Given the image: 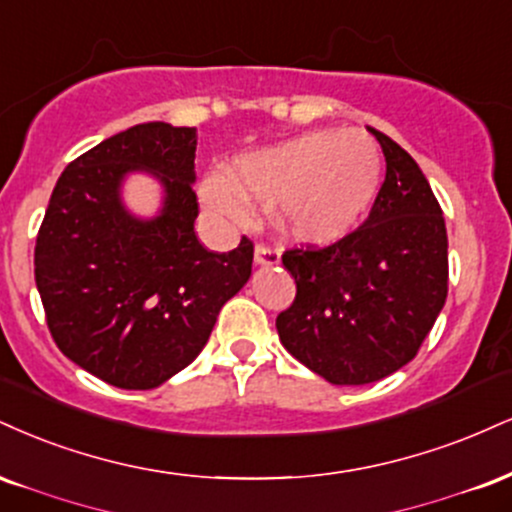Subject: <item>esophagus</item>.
I'll use <instances>...</instances> for the list:
<instances>
[{
  "label": "esophagus",
  "instance_id": "esophagus-1",
  "mask_svg": "<svg viewBox=\"0 0 512 512\" xmlns=\"http://www.w3.org/2000/svg\"><path fill=\"white\" fill-rule=\"evenodd\" d=\"M255 262L264 264V267H272V264L279 262V250H276L274 245L257 243L255 245Z\"/></svg>",
  "mask_w": 512,
  "mask_h": 512
}]
</instances>
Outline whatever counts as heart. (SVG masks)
Listing matches in <instances>:
<instances>
[{
  "label": "heart",
  "instance_id": "heart-1",
  "mask_svg": "<svg viewBox=\"0 0 512 512\" xmlns=\"http://www.w3.org/2000/svg\"><path fill=\"white\" fill-rule=\"evenodd\" d=\"M379 186L381 150L367 133L319 128L238 157L233 176L214 171L205 178L202 195L229 221H243L245 195H255L283 238L331 245L365 221Z\"/></svg>",
  "mask_w": 512,
  "mask_h": 512
}]
</instances>
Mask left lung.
<instances>
[{"mask_svg":"<svg viewBox=\"0 0 512 512\" xmlns=\"http://www.w3.org/2000/svg\"><path fill=\"white\" fill-rule=\"evenodd\" d=\"M386 157L365 224L324 248H288L295 300L276 317L283 348L331 384H372L417 355L448 295L441 205L408 152L374 131Z\"/></svg>","mask_w":512,"mask_h":512,"instance_id":"1","label":"left lung"}]
</instances>
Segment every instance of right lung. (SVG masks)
Returning <instances> with one entry per match:
<instances>
[{
  "instance_id": "right-lung-1",
  "label": "right lung",
  "mask_w": 512,
  "mask_h": 512,
  "mask_svg": "<svg viewBox=\"0 0 512 512\" xmlns=\"http://www.w3.org/2000/svg\"><path fill=\"white\" fill-rule=\"evenodd\" d=\"M195 128L152 121L116 133L59 176L35 243V283L61 353L119 389H155L205 348L219 310L252 272V240L209 252L200 214ZM128 170H150L167 197L157 220L122 209Z\"/></svg>"
}]
</instances>
